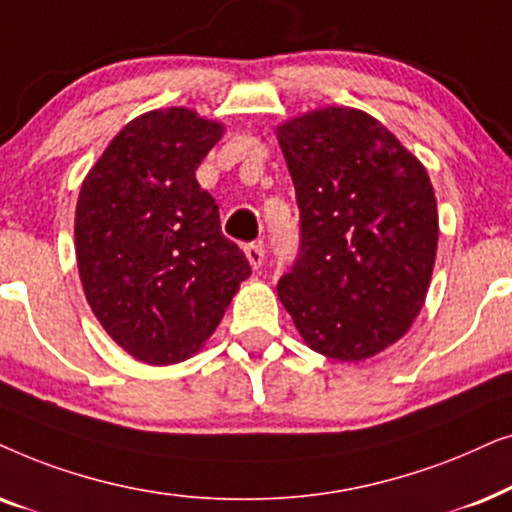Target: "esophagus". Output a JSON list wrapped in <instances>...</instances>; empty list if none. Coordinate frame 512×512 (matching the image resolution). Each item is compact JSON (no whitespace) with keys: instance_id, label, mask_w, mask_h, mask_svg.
Wrapping results in <instances>:
<instances>
[{"instance_id":"1","label":"esophagus","mask_w":512,"mask_h":512,"mask_svg":"<svg viewBox=\"0 0 512 512\" xmlns=\"http://www.w3.org/2000/svg\"><path fill=\"white\" fill-rule=\"evenodd\" d=\"M245 257H248L252 269H260L262 262H264L262 243H248V245H245Z\"/></svg>"}]
</instances>
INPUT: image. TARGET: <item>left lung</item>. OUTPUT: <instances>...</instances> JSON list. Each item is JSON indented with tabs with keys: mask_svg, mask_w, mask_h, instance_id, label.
Listing matches in <instances>:
<instances>
[{
	"mask_svg": "<svg viewBox=\"0 0 512 512\" xmlns=\"http://www.w3.org/2000/svg\"><path fill=\"white\" fill-rule=\"evenodd\" d=\"M299 252L278 297L313 351L363 360L419 316L438 250L426 168L370 114L327 107L278 128Z\"/></svg>",
	"mask_w": 512,
	"mask_h": 512,
	"instance_id": "8db88e82",
	"label": "left lung"
}]
</instances>
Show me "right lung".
Returning <instances> with one entry per match:
<instances>
[{
	"instance_id": "add662e5",
	"label": "right lung",
	"mask_w": 512,
	"mask_h": 512,
	"mask_svg": "<svg viewBox=\"0 0 512 512\" xmlns=\"http://www.w3.org/2000/svg\"><path fill=\"white\" fill-rule=\"evenodd\" d=\"M222 126L185 107L133 119L86 175L74 217L81 285L107 335L149 365L180 363L213 335L250 276L196 182Z\"/></svg>"
}]
</instances>
